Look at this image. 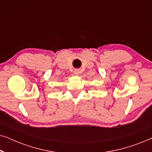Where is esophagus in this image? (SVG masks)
<instances>
[{"label": "esophagus", "mask_w": 152, "mask_h": 152, "mask_svg": "<svg viewBox=\"0 0 152 152\" xmlns=\"http://www.w3.org/2000/svg\"><path fill=\"white\" fill-rule=\"evenodd\" d=\"M80 73V70L79 69H75L74 70V74L76 75H78Z\"/></svg>", "instance_id": "esophagus-1"}]
</instances>
